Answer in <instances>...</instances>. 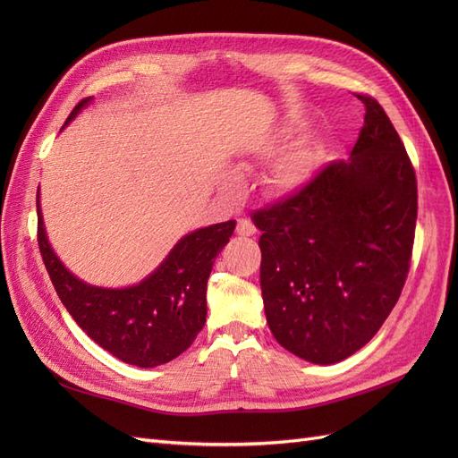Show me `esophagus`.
<instances>
[{
    "label": "esophagus",
    "mask_w": 458,
    "mask_h": 458,
    "mask_svg": "<svg viewBox=\"0 0 458 458\" xmlns=\"http://www.w3.org/2000/svg\"><path fill=\"white\" fill-rule=\"evenodd\" d=\"M237 233L241 234V237H252V234L256 233V227L250 219H239L237 224Z\"/></svg>",
    "instance_id": "esophagus-1"
}]
</instances>
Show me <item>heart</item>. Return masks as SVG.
Returning <instances> with one entry per match:
<instances>
[{"mask_svg": "<svg viewBox=\"0 0 458 458\" xmlns=\"http://www.w3.org/2000/svg\"><path fill=\"white\" fill-rule=\"evenodd\" d=\"M281 140H275L261 147L263 155H273L279 150ZM318 160L313 147L306 143H298L284 150L271 164L269 174L266 177V187L273 197H293L308 189L317 175Z\"/></svg>", "mask_w": 458, "mask_h": 458, "instance_id": "heart-1", "label": "heart"}]
</instances>
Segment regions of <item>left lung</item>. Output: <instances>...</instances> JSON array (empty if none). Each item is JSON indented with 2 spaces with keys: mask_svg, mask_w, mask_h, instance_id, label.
I'll use <instances>...</instances> for the list:
<instances>
[{
  "mask_svg": "<svg viewBox=\"0 0 458 458\" xmlns=\"http://www.w3.org/2000/svg\"><path fill=\"white\" fill-rule=\"evenodd\" d=\"M350 160L252 216L261 231L259 284L284 350L332 365L377 335L403 290L417 225V177L384 108L365 95Z\"/></svg>",
  "mask_w": 458,
  "mask_h": 458,
  "instance_id": "obj_1",
  "label": "left lung"
}]
</instances>
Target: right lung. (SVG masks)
Here are the masks:
<instances>
[{"label":"right lung","instance_id":"1","mask_svg":"<svg viewBox=\"0 0 458 458\" xmlns=\"http://www.w3.org/2000/svg\"><path fill=\"white\" fill-rule=\"evenodd\" d=\"M91 101L93 97H88L78 103L64 126ZM234 225L237 221L229 219L183 234L141 283L122 288L95 286L68 271L55 254L38 189V244L63 306L97 345L141 369L170 363L195 342L206 323L208 276Z\"/></svg>","mask_w":458,"mask_h":458}]
</instances>
